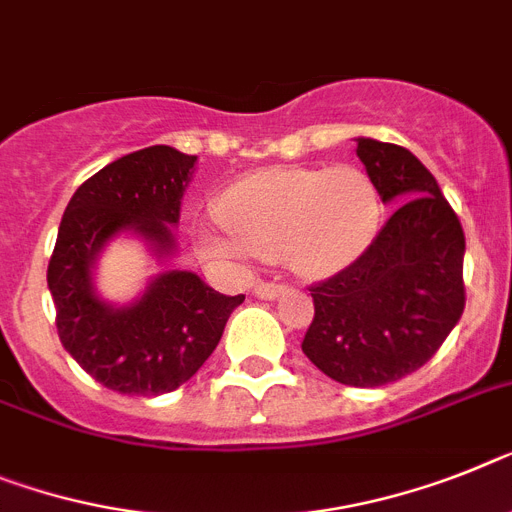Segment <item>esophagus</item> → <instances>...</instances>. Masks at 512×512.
Returning a JSON list of instances; mask_svg holds the SVG:
<instances>
[{
	"label": "esophagus",
	"instance_id": "34e87169",
	"mask_svg": "<svg viewBox=\"0 0 512 512\" xmlns=\"http://www.w3.org/2000/svg\"><path fill=\"white\" fill-rule=\"evenodd\" d=\"M283 291H286V286H281V283H257L255 286V296L257 299H276V296H281Z\"/></svg>",
	"mask_w": 512,
	"mask_h": 512
}]
</instances>
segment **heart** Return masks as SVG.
<instances>
[{
	"instance_id": "b5f03b06",
	"label": "heart",
	"mask_w": 512,
	"mask_h": 512,
	"mask_svg": "<svg viewBox=\"0 0 512 512\" xmlns=\"http://www.w3.org/2000/svg\"><path fill=\"white\" fill-rule=\"evenodd\" d=\"M216 226L195 231L205 263L244 270L257 255L286 260L296 273H341L369 247L380 221V195L367 171L268 169L236 179L218 197Z\"/></svg>"
}]
</instances>
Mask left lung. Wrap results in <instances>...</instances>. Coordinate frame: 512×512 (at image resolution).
<instances>
[{
  "mask_svg": "<svg viewBox=\"0 0 512 512\" xmlns=\"http://www.w3.org/2000/svg\"><path fill=\"white\" fill-rule=\"evenodd\" d=\"M356 156L395 210L356 263L309 289L302 351L330 380L380 388L427 364L461 320L466 236L411 150L356 137Z\"/></svg>",
  "mask_w": 512,
  "mask_h": 512,
  "instance_id": "8db88e82",
  "label": "left lung"
}]
</instances>
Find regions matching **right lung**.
I'll use <instances>...</instances> for the list:
<instances>
[{
    "instance_id": "right-lung-1",
    "label": "right lung",
    "mask_w": 512,
    "mask_h": 512,
    "mask_svg": "<svg viewBox=\"0 0 512 512\" xmlns=\"http://www.w3.org/2000/svg\"><path fill=\"white\" fill-rule=\"evenodd\" d=\"M197 156L150 145L77 187L49 260L59 341L93 380L122 395L171 393L213 354L244 294L223 296L192 270H163L127 304L106 302L93 270L117 236L143 239L158 263L176 252L174 226Z\"/></svg>"
}]
</instances>
